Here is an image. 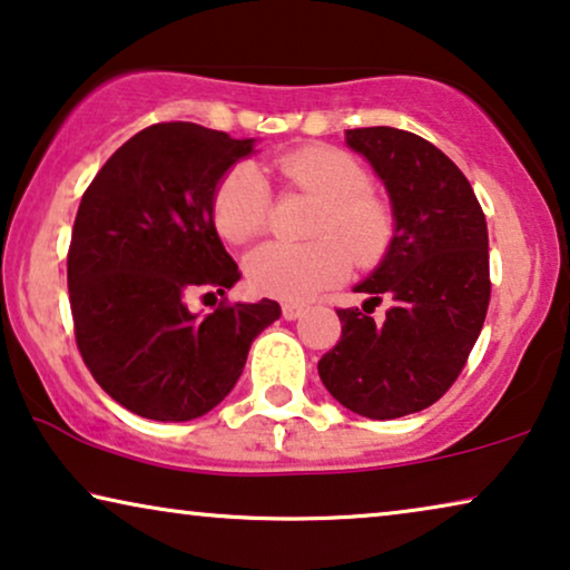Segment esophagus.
Masks as SVG:
<instances>
[{
    "label": "esophagus",
    "mask_w": 570,
    "mask_h": 570,
    "mask_svg": "<svg viewBox=\"0 0 570 570\" xmlns=\"http://www.w3.org/2000/svg\"><path fill=\"white\" fill-rule=\"evenodd\" d=\"M303 308L301 303H283V318H287V322H293V318H298V316H303Z\"/></svg>",
    "instance_id": "obj_1"
}]
</instances>
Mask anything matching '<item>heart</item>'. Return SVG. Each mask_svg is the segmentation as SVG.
<instances>
[{"instance_id": "obj_1", "label": "heart", "mask_w": 570, "mask_h": 570, "mask_svg": "<svg viewBox=\"0 0 570 570\" xmlns=\"http://www.w3.org/2000/svg\"><path fill=\"white\" fill-rule=\"evenodd\" d=\"M283 191L306 194L318 207L308 246L264 244L248 254L246 283L277 301H308L340 285L357 267H376L394 240V209L371 186L355 155L334 145H303L269 163ZM272 191L252 163H238L213 194V223L228 244H246L269 225Z\"/></svg>"}]
</instances>
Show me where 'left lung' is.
Listing matches in <instances>:
<instances>
[{"instance_id": "left-lung-1", "label": "left lung", "mask_w": 570, "mask_h": 570, "mask_svg": "<svg viewBox=\"0 0 570 570\" xmlns=\"http://www.w3.org/2000/svg\"><path fill=\"white\" fill-rule=\"evenodd\" d=\"M392 197L396 230L384 262L337 308L340 342L318 376L340 404L371 420L431 407L449 392L480 337L490 303L488 223L466 176L439 147L394 127L347 129ZM386 297L384 320L370 314Z\"/></svg>"}]
</instances>
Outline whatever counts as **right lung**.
Here are the masks:
<instances>
[{
    "mask_svg": "<svg viewBox=\"0 0 570 570\" xmlns=\"http://www.w3.org/2000/svg\"><path fill=\"white\" fill-rule=\"evenodd\" d=\"M252 139L191 121L153 124L98 170L77 207L67 252L75 340L108 396L139 417L181 423L220 404L248 347L279 306L228 303L240 279L213 223L225 170ZM194 292L223 294L202 320Z\"/></svg>",
    "mask_w": 570,
    "mask_h": 570,
    "instance_id": "add662e5",
    "label": "right lung"
}]
</instances>
